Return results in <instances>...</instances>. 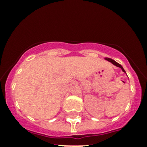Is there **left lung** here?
Returning <instances> with one entry per match:
<instances>
[{
  "label": "left lung",
  "mask_w": 147,
  "mask_h": 147,
  "mask_svg": "<svg viewBox=\"0 0 147 147\" xmlns=\"http://www.w3.org/2000/svg\"><path fill=\"white\" fill-rule=\"evenodd\" d=\"M105 60H107V61L110 62H111V63H112V64L114 65H115V66L118 67V68H121V70H122V71H123V72H124V73H126L125 70L123 69V67H122V65L119 64V63H117V62H115L114 60L111 59H110V58H105Z\"/></svg>",
  "instance_id": "1"
}]
</instances>
